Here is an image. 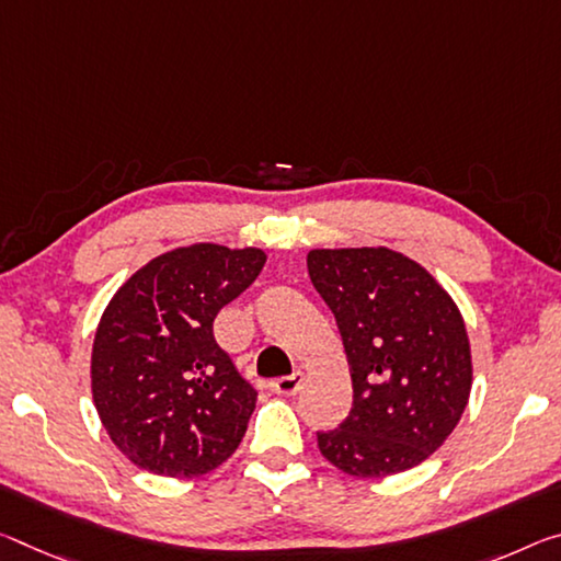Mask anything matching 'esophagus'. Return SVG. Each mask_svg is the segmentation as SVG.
<instances>
[{"mask_svg":"<svg viewBox=\"0 0 561 561\" xmlns=\"http://www.w3.org/2000/svg\"><path fill=\"white\" fill-rule=\"evenodd\" d=\"M301 381H305V375H301V371H295V375L274 379L270 387H272V392H277L282 397H295L301 389Z\"/></svg>","mask_w":561,"mask_h":561,"instance_id":"34e87169","label":"esophagus"}]
</instances>
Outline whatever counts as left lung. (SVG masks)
<instances>
[{"label": "left lung", "instance_id": "obj_1", "mask_svg": "<svg viewBox=\"0 0 561 561\" xmlns=\"http://www.w3.org/2000/svg\"><path fill=\"white\" fill-rule=\"evenodd\" d=\"M307 270L340 327L352 412L319 432L322 457L367 479L407 472L455 432L472 392V350L447 289L387 247L312 249Z\"/></svg>", "mask_w": 561, "mask_h": 561}]
</instances>
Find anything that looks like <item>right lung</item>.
Wrapping results in <instances>:
<instances>
[{
  "label": "right lung",
  "mask_w": 561,
  "mask_h": 561,
  "mask_svg": "<svg viewBox=\"0 0 561 561\" xmlns=\"http://www.w3.org/2000/svg\"><path fill=\"white\" fill-rule=\"evenodd\" d=\"M256 247H176L114 291L92 346L106 434L139 469L199 477L234 455L256 392L215 340V317L260 277Z\"/></svg>",
  "instance_id": "obj_1"
}]
</instances>
